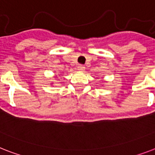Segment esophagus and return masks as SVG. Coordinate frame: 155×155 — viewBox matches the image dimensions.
I'll return each mask as SVG.
<instances>
[{
	"mask_svg": "<svg viewBox=\"0 0 155 155\" xmlns=\"http://www.w3.org/2000/svg\"><path fill=\"white\" fill-rule=\"evenodd\" d=\"M78 70L80 71H84V70H85V67H84L83 64L79 65V66H78Z\"/></svg>",
	"mask_w": 155,
	"mask_h": 155,
	"instance_id": "34e87169",
	"label": "esophagus"
}]
</instances>
